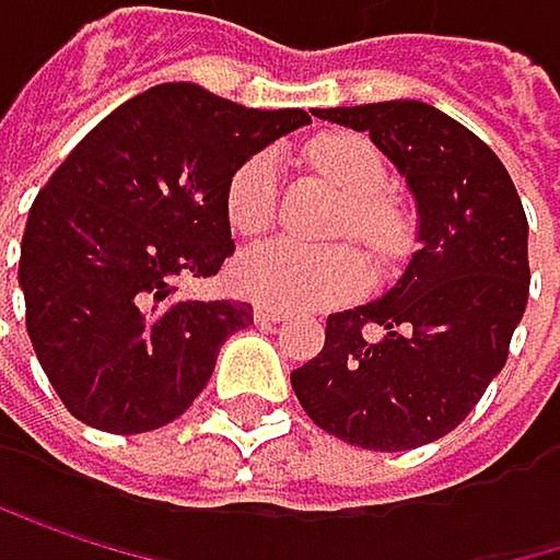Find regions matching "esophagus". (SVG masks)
Segmentation results:
<instances>
[{
    "label": "esophagus",
    "instance_id": "34e87169",
    "mask_svg": "<svg viewBox=\"0 0 560 560\" xmlns=\"http://www.w3.org/2000/svg\"><path fill=\"white\" fill-rule=\"evenodd\" d=\"M255 322H258V325H278V322H285V312L261 302V305H255Z\"/></svg>",
    "mask_w": 560,
    "mask_h": 560
}]
</instances>
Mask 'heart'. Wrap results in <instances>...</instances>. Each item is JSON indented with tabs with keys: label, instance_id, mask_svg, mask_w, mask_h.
<instances>
[{
	"label": "heart",
	"instance_id": "1",
	"mask_svg": "<svg viewBox=\"0 0 560 560\" xmlns=\"http://www.w3.org/2000/svg\"><path fill=\"white\" fill-rule=\"evenodd\" d=\"M308 162L345 191L335 232L362 242L378 265L395 261L408 245V222L385 195L388 165L362 136H328L308 145ZM278 162L271 152L245 159L225 185V215L238 235L265 232L275 219ZM232 278L255 302L315 312L351 302L369 285V261L351 245L305 248L285 238L252 245L238 255Z\"/></svg>",
	"mask_w": 560,
	"mask_h": 560
}]
</instances>
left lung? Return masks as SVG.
I'll return each instance as SVG.
<instances>
[{"label":"left lung","mask_w":560,"mask_h":560,"mask_svg":"<svg viewBox=\"0 0 560 560\" xmlns=\"http://www.w3.org/2000/svg\"><path fill=\"white\" fill-rule=\"evenodd\" d=\"M369 139L418 202V252L395 289L328 315L325 348L292 372L308 418L369 452L455 431L508 362L528 305V219L501 159L415 98L315 108Z\"/></svg>","instance_id":"left-lung-1"}]
</instances>
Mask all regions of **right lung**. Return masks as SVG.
Wrapping results in <instances>:
<instances>
[{
    "mask_svg": "<svg viewBox=\"0 0 560 560\" xmlns=\"http://www.w3.org/2000/svg\"><path fill=\"white\" fill-rule=\"evenodd\" d=\"M308 122L302 108L165 82L105 115L52 172L25 222L19 285L38 365L79 421L142 434L202 395L252 305L182 302L175 278L222 268L232 172Z\"/></svg>",
    "mask_w": 560,
    "mask_h": 560,
    "instance_id": "add662e5",
    "label": "right lung"
}]
</instances>
